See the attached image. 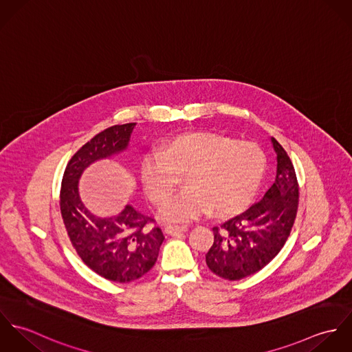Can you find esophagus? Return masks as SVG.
Masks as SVG:
<instances>
[{
  "mask_svg": "<svg viewBox=\"0 0 352 352\" xmlns=\"http://www.w3.org/2000/svg\"><path fill=\"white\" fill-rule=\"evenodd\" d=\"M187 230H188L187 226H166L165 228V233L169 234V236H176V234L184 233Z\"/></svg>",
  "mask_w": 352,
  "mask_h": 352,
  "instance_id": "1",
  "label": "esophagus"
}]
</instances>
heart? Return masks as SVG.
<instances>
[{
	"mask_svg": "<svg viewBox=\"0 0 352 352\" xmlns=\"http://www.w3.org/2000/svg\"><path fill=\"white\" fill-rule=\"evenodd\" d=\"M264 170V154L251 142L190 133L149 153L141 165V180L151 201L160 204L172 197L186 176L188 188L158 210L160 221L186 223L211 210L221 217L243 210L257 191Z\"/></svg>",
	"mask_w": 352,
	"mask_h": 352,
	"instance_id": "obj_1",
	"label": "heart"
}]
</instances>
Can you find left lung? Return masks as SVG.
Instances as JSON below:
<instances>
[{
    "label": "left lung",
    "mask_w": 352,
    "mask_h": 352,
    "mask_svg": "<svg viewBox=\"0 0 352 352\" xmlns=\"http://www.w3.org/2000/svg\"><path fill=\"white\" fill-rule=\"evenodd\" d=\"M276 154L274 184L244 212L214 228L207 267L228 280H240L267 265L285 245L298 208V182L293 162L271 138Z\"/></svg>",
    "instance_id": "8db88e82"
}]
</instances>
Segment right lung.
I'll list each match as a JSON object with an SVG mask.
<instances>
[{
	"label": "right lung",
	"instance_id": "1",
	"mask_svg": "<svg viewBox=\"0 0 352 352\" xmlns=\"http://www.w3.org/2000/svg\"><path fill=\"white\" fill-rule=\"evenodd\" d=\"M137 123L112 126L87 142L69 161L60 188V214L69 239L82 261L102 278L127 283L157 261L164 234L149 229L151 217L131 204L112 217H99L80 197V179L94 162L127 151Z\"/></svg>",
	"mask_w": 352,
	"mask_h": 352
}]
</instances>
